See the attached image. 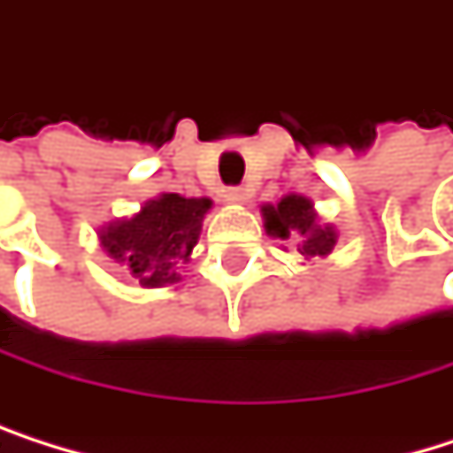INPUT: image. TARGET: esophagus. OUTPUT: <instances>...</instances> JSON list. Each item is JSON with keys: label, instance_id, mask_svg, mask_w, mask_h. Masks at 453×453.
Masks as SVG:
<instances>
[{"label": "esophagus", "instance_id": "obj_1", "mask_svg": "<svg viewBox=\"0 0 453 453\" xmlns=\"http://www.w3.org/2000/svg\"><path fill=\"white\" fill-rule=\"evenodd\" d=\"M224 197H226V203H242L245 200V189L242 187H229L224 192Z\"/></svg>", "mask_w": 453, "mask_h": 453}]
</instances>
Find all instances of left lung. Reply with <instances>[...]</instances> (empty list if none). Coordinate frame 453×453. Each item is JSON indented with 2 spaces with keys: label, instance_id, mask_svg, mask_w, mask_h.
<instances>
[{
  "label": "left lung",
  "instance_id": "1",
  "mask_svg": "<svg viewBox=\"0 0 453 453\" xmlns=\"http://www.w3.org/2000/svg\"><path fill=\"white\" fill-rule=\"evenodd\" d=\"M266 219V232L288 240V237H302V256H328L336 245V232L331 226H320L312 211V203L296 195L282 197L277 205L264 208Z\"/></svg>",
  "mask_w": 453,
  "mask_h": 453
}]
</instances>
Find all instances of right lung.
<instances>
[{
	"label": "right lung",
	"instance_id": "right-lung-1",
	"mask_svg": "<svg viewBox=\"0 0 453 453\" xmlns=\"http://www.w3.org/2000/svg\"><path fill=\"white\" fill-rule=\"evenodd\" d=\"M208 208L211 200L162 195L146 203L138 216L111 224L101 242L141 286H165L179 277V264L197 245Z\"/></svg>",
	"mask_w": 453,
	"mask_h": 453
}]
</instances>
